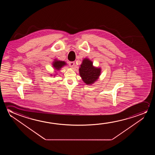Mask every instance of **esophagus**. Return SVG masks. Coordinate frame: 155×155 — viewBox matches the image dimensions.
I'll use <instances>...</instances> for the list:
<instances>
[{"label":"esophagus","mask_w":155,"mask_h":155,"mask_svg":"<svg viewBox=\"0 0 155 155\" xmlns=\"http://www.w3.org/2000/svg\"><path fill=\"white\" fill-rule=\"evenodd\" d=\"M69 66H70V67L73 68V67H74V62H69Z\"/></svg>","instance_id":"obj_1"}]
</instances>
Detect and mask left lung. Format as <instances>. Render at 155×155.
Returning <instances> with one entry per match:
<instances>
[{
    "label": "left lung",
    "mask_w": 155,
    "mask_h": 155,
    "mask_svg": "<svg viewBox=\"0 0 155 155\" xmlns=\"http://www.w3.org/2000/svg\"><path fill=\"white\" fill-rule=\"evenodd\" d=\"M79 74L83 81L87 85H91L97 80L101 72V69L95 67L93 62L85 58L79 69Z\"/></svg>",
    "instance_id": "1"
}]
</instances>
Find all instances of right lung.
<instances>
[{"instance_id": "right-lung-1", "label": "right lung", "mask_w": 155, "mask_h": 155, "mask_svg": "<svg viewBox=\"0 0 155 155\" xmlns=\"http://www.w3.org/2000/svg\"><path fill=\"white\" fill-rule=\"evenodd\" d=\"M52 65L54 67V69L56 71H59L61 69L62 67L66 65V63L63 61H60V60L55 59V60L53 61Z\"/></svg>"}]
</instances>
